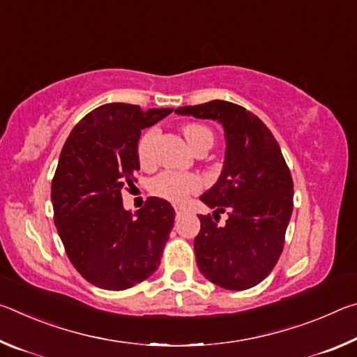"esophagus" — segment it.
Returning <instances> with one entry per match:
<instances>
[{
    "label": "esophagus",
    "instance_id": "esophagus-1",
    "mask_svg": "<svg viewBox=\"0 0 357 357\" xmlns=\"http://www.w3.org/2000/svg\"><path fill=\"white\" fill-rule=\"evenodd\" d=\"M174 211H176L178 215H181V214L187 213V208L185 206H179V204H178V206H174Z\"/></svg>",
    "mask_w": 357,
    "mask_h": 357
}]
</instances>
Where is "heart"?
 Listing matches in <instances>:
<instances>
[{
	"label": "heart",
	"mask_w": 357,
	"mask_h": 357,
	"mask_svg": "<svg viewBox=\"0 0 357 357\" xmlns=\"http://www.w3.org/2000/svg\"><path fill=\"white\" fill-rule=\"evenodd\" d=\"M183 134L187 143L195 151L204 146V144H213L214 140L213 132L206 126L198 123L185 124L183 128ZM157 137H159V130L149 129L138 142V160L143 167H149L154 162V144L157 142ZM149 189L155 197L165 198V200H170L173 203H183L187 197L202 189V181L197 174L192 173L165 172L151 181Z\"/></svg>",
	"instance_id": "b5f03b06"
}]
</instances>
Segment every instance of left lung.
Returning <instances> with one entry per match:
<instances>
[{"instance_id":"1","label":"left lung","mask_w":357,"mask_h":357,"mask_svg":"<svg viewBox=\"0 0 357 357\" xmlns=\"http://www.w3.org/2000/svg\"><path fill=\"white\" fill-rule=\"evenodd\" d=\"M174 113L219 121L225 130L220 178L200 197L215 209L198 215L193 249L200 273L233 291L255 287L279 261L293 213V178L279 143L261 119L233 102L211 100ZM222 212L229 214L225 226L216 220Z\"/></svg>"}]
</instances>
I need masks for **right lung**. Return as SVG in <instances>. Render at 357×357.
<instances>
[{
	"label": "right lung",
	"mask_w": 357,
	"mask_h": 357,
	"mask_svg": "<svg viewBox=\"0 0 357 357\" xmlns=\"http://www.w3.org/2000/svg\"><path fill=\"white\" fill-rule=\"evenodd\" d=\"M173 108L105 104L89 112L66 140L52 181L53 219L74 268L93 285L121 291L159 268L174 209L151 197L135 215L123 208L124 189L140 170L142 129Z\"/></svg>",
	"instance_id": "1"
}]
</instances>
